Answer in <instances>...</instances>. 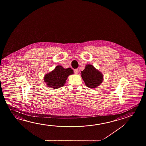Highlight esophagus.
<instances>
[{"label":"esophagus","instance_id":"34e87169","mask_svg":"<svg viewBox=\"0 0 146 146\" xmlns=\"http://www.w3.org/2000/svg\"><path fill=\"white\" fill-rule=\"evenodd\" d=\"M74 73L76 74H77L78 73V69H75L74 71Z\"/></svg>","mask_w":146,"mask_h":146}]
</instances>
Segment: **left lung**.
Returning <instances> with one entry per match:
<instances>
[{"mask_svg": "<svg viewBox=\"0 0 146 146\" xmlns=\"http://www.w3.org/2000/svg\"><path fill=\"white\" fill-rule=\"evenodd\" d=\"M81 72L82 78L88 88H96L103 81V75L92 65H86L85 69Z\"/></svg>", "mask_w": 146, "mask_h": 146, "instance_id": "1", "label": "left lung"}]
</instances>
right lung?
Segmentation results:
<instances>
[{
	"label": "right lung",
	"mask_w": 146,
	"mask_h": 146,
	"mask_svg": "<svg viewBox=\"0 0 146 146\" xmlns=\"http://www.w3.org/2000/svg\"><path fill=\"white\" fill-rule=\"evenodd\" d=\"M73 73V70L70 68L65 69L61 66H58L52 72L46 75L44 81L49 87L56 89L63 86L68 76Z\"/></svg>",
	"instance_id": "add662e5"
}]
</instances>
